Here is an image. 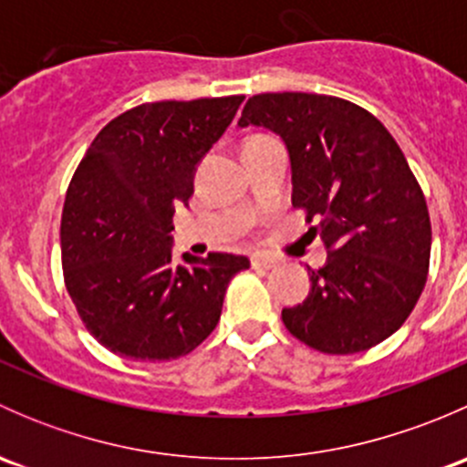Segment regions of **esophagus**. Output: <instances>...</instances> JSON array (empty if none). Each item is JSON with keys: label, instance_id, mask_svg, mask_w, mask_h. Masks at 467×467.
Here are the masks:
<instances>
[{"label": "esophagus", "instance_id": "obj_1", "mask_svg": "<svg viewBox=\"0 0 467 467\" xmlns=\"http://www.w3.org/2000/svg\"><path fill=\"white\" fill-rule=\"evenodd\" d=\"M251 264H253V268H275L277 266V262L273 260V257H266V255H253L251 257Z\"/></svg>", "mask_w": 467, "mask_h": 467}]
</instances>
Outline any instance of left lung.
<instances>
[{"label":"left lung","instance_id":"1","mask_svg":"<svg viewBox=\"0 0 467 467\" xmlns=\"http://www.w3.org/2000/svg\"><path fill=\"white\" fill-rule=\"evenodd\" d=\"M239 126H262L289 150L291 203L317 219L327 248L312 289L282 309L286 329L327 355L368 350L398 332L430 271L431 223L407 158L378 117L327 94L266 92Z\"/></svg>","mask_w":467,"mask_h":467}]
</instances>
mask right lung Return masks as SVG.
I'll return each mask as SVG.
<instances>
[{
	"label": "right lung",
	"instance_id": "obj_1",
	"mask_svg": "<svg viewBox=\"0 0 467 467\" xmlns=\"http://www.w3.org/2000/svg\"><path fill=\"white\" fill-rule=\"evenodd\" d=\"M244 97L158 101L126 110L83 155L60 219L63 273L94 338L115 355L169 361L210 337L248 257L171 255L173 212L194 194L196 164Z\"/></svg>",
	"mask_w": 467,
	"mask_h": 467
}]
</instances>
